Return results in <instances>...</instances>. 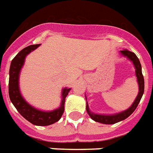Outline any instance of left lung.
<instances>
[{
	"instance_id": "8db88e82",
	"label": "left lung",
	"mask_w": 153,
	"mask_h": 153,
	"mask_svg": "<svg viewBox=\"0 0 153 153\" xmlns=\"http://www.w3.org/2000/svg\"><path fill=\"white\" fill-rule=\"evenodd\" d=\"M121 53L125 56L128 57L129 59L134 63V67L136 68V76H137V82H138L139 85V93L137 97L135 99L134 102L133 103V105H131L130 108H128L126 111H123L119 114H115L113 115H97V114H94L91 111H89V105L88 103L86 102V111H87L89 115L91 117L92 120H94V121L98 122V123H101L104 124H114L118 122L122 121V120H125L127 117H129L131 114H132L138 105L140 100H141L142 95L144 94V89H145V82H144V77L142 72H141V63L139 61V59L136 56L134 53L130 52V51L123 50L121 51ZM86 99V97H85Z\"/></svg>"
}]
</instances>
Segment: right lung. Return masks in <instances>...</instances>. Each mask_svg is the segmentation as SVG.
<instances>
[{"label": "right lung", "mask_w": 153, "mask_h": 153, "mask_svg": "<svg viewBox=\"0 0 153 153\" xmlns=\"http://www.w3.org/2000/svg\"><path fill=\"white\" fill-rule=\"evenodd\" d=\"M40 45H31L26 47L13 58L11 63L9 70V82H8V94L10 100L16 107L17 111L23 117L36 126H48L54 123L61 118L64 111L65 98L68 96L71 89H65L62 93L61 105L58 109L53 111H42L37 110L34 108L25 101L21 96L19 89V74L23 67L26 56L30 52L38 48Z\"/></svg>", "instance_id": "1"}]
</instances>
